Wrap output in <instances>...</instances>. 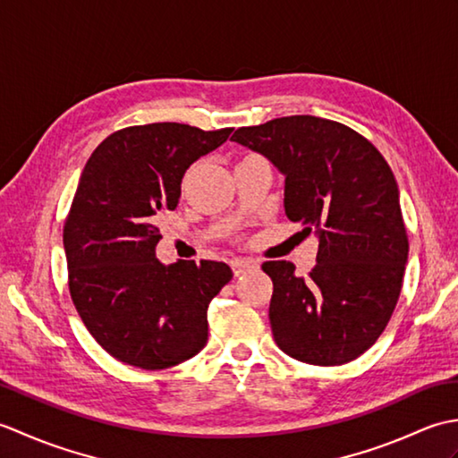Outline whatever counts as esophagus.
<instances>
[{"label":"esophagus","instance_id":"34e87169","mask_svg":"<svg viewBox=\"0 0 458 458\" xmlns=\"http://www.w3.org/2000/svg\"><path fill=\"white\" fill-rule=\"evenodd\" d=\"M232 269H234V276L240 277V276L248 274V271H251V269H258V264L250 259H234L232 261Z\"/></svg>","mask_w":458,"mask_h":458}]
</instances>
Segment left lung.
I'll return each instance as SVG.
<instances>
[{
  "label": "left lung",
  "instance_id": "obj_1",
  "mask_svg": "<svg viewBox=\"0 0 458 458\" xmlns=\"http://www.w3.org/2000/svg\"><path fill=\"white\" fill-rule=\"evenodd\" d=\"M285 177L291 222L318 236L317 266L266 261L271 333L291 358L340 366L364 354L402 293L407 232L390 165L364 135L315 115H287L232 135Z\"/></svg>",
  "mask_w": 458,
  "mask_h": 458
}]
</instances>
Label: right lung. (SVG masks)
<instances>
[{
    "label": "right lung",
    "instance_id": "right-lung-1",
    "mask_svg": "<svg viewBox=\"0 0 458 458\" xmlns=\"http://www.w3.org/2000/svg\"><path fill=\"white\" fill-rule=\"evenodd\" d=\"M230 133L131 125L108 135L81 174L63 232L68 289L96 343L123 364L171 368L207 344V310L232 269L210 259L163 266L155 222L177 208L184 171Z\"/></svg>",
    "mask_w": 458,
    "mask_h": 458
}]
</instances>
